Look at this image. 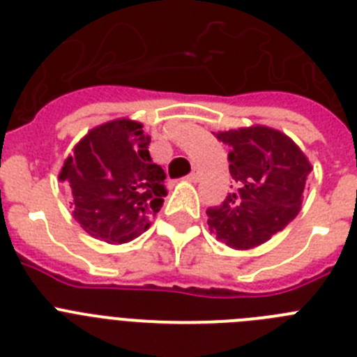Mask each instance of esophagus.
<instances>
[{"instance_id": "obj_1", "label": "esophagus", "mask_w": 357, "mask_h": 357, "mask_svg": "<svg viewBox=\"0 0 357 357\" xmlns=\"http://www.w3.org/2000/svg\"><path fill=\"white\" fill-rule=\"evenodd\" d=\"M198 178H200L198 172H193V173H189V175H188V181L189 182H198Z\"/></svg>"}]
</instances>
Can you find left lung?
Returning <instances> with one entry per match:
<instances>
[{
	"label": "left lung",
	"mask_w": 357,
	"mask_h": 357,
	"mask_svg": "<svg viewBox=\"0 0 357 357\" xmlns=\"http://www.w3.org/2000/svg\"><path fill=\"white\" fill-rule=\"evenodd\" d=\"M216 137L230 148L236 189L222 206L207 209V225L227 247H259L295 220L313 166L291 137L264 125L218 132Z\"/></svg>",
	"instance_id": "obj_1"
}]
</instances>
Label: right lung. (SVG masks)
<instances>
[{"mask_svg": "<svg viewBox=\"0 0 357 357\" xmlns=\"http://www.w3.org/2000/svg\"><path fill=\"white\" fill-rule=\"evenodd\" d=\"M148 146L143 123L128 118L98 125L75 144L59 181L71 189L73 218L87 234L121 245L150 229L166 197V173Z\"/></svg>", "mask_w": 357, "mask_h": 357, "instance_id": "add662e5", "label": "right lung"}]
</instances>
